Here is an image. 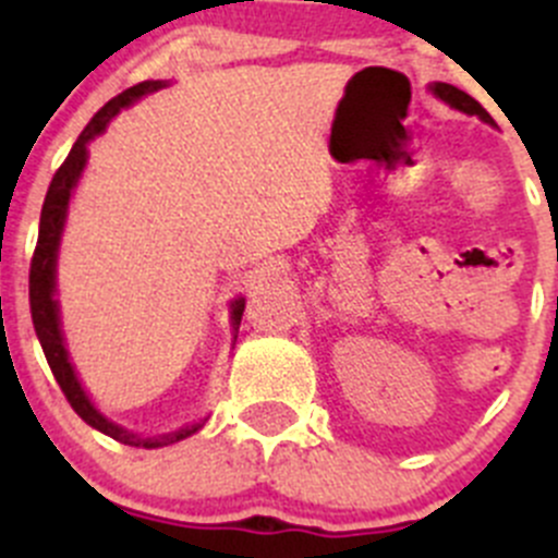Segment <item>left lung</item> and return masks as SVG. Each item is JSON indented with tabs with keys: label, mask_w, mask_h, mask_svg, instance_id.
<instances>
[{
	"label": "left lung",
	"mask_w": 558,
	"mask_h": 558,
	"mask_svg": "<svg viewBox=\"0 0 558 558\" xmlns=\"http://www.w3.org/2000/svg\"><path fill=\"white\" fill-rule=\"evenodd\" d=\"M435 94L442 99V102H448L451 107H456V110L470 112V116H481L483 121L492 123V116H488V112L483 110L481 102H477V99H472L470 94L461 92V88L451 86V83H435Z\"/></svg>",
	"instance_id": "left-lung-1"
}]
</instances>
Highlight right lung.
Returning <instances> with one entry per match:
<instances>
[{"label": "right lung", "mask_w": 558, "mask_h": 558, "mask_svg": "<svg viewBox=\"0 0 558 558\" xmlns=\"http://www.w3.org/2000/svg\"><path fill=\"white\" fill-rule=\"evenodd\" d=\"M165 83L161 81H145L137 83V86L126 88L123 94L112 97L97 116L88 121V126L83 129L81 137L75 140L72 145L70 156L64 159V165L59 167L48 185V194H45L43 202V213H39V234H37V247L35 256H32V267H29V307H32V324H35L37 340L43 345L45 359L50 364V373H53L56 384L61 386L64 391L66 402L72 404L77 415L86 421L88 426L94 429L105 432L110 435L112 440L126 442V446H143V448H159L167 446V442H178L183 437L194 435L199 426H191V429H180L174 435L159 437V440H137L134 435L123 432L121 426L110 424L102 413L94 410V404L88 402L86 391H83L81 384L75 378V369H72L70 359H66L64 351V340H61V329H59V311H56V300H53V272H56V251H59V238H61V227H64L66 218V202H70L72 189H75L77 178H81L83 167H86V145L92 143L97 134L105 132L107 123L112 121V116H118V110L126 105H132L134 99L145 97V94L156 92ZM245 311V300H238L232 305V318L234 326H240V318H243Z\"/></svg>", "instance_id": "obj_1"}]
</instances>
